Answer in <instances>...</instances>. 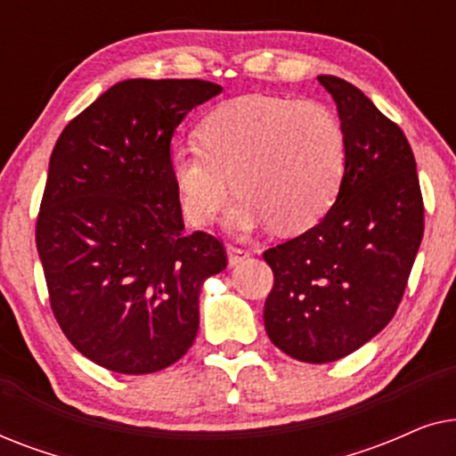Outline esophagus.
<instances>
[{
    "mask_svg": "<svg viewBox=\"0 0 456 456\" xmlns=\"http://www.w3.org/2000/svg\"><path fill=\"white\" fill-rule=\"evenodd\" d=\"M226 251H228V264L232 265V267L242 264V261H245V259L248 257V255H251V251H248V248H245V247H234V245H228Z\"/></svg>",
    "mask_w": 456,
    "mask_h": 456,
    "instance_id": "esophagus-1",
    "label": "esophagus"
}]
</instances>
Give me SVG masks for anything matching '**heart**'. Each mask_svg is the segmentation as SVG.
Here are the masks:
<instances>
[{"mask_svg":"<svg viewBox=\"0 0 456 456\" xmlns=\"http://www.w3.org/2000/svg\"><path fill=\"white\" fill-rule=\"evenodd\" d=\"M199 145L172 151L170 170L183 214L208 226L236 191V230L272 222L298 232L326 216L346 170V136L323 105L273 95H242L199 124Z\"/></svg>","mask_w":456,"mask_h":456,"instance_id":"b5f03b06","label":"heart"}]
</instances>
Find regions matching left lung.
<instances>
[{"mask_svg":"<svg viewBox=\"0 0 456 456\" xmlns=\"http://www.w3.org/2000/svg\"><path fill=\"white\" fill-rule=\"evenodd\" d=\"M346 136V170L320 224L267 248L265 332L303 363L338 361L388 326L423 239V197L407 136L363 91L317 77Z\"/></svg>","mask_w":456,"mask_h":456,"instance_id":"left-lung-1","label":"left lung"}]
</instances>
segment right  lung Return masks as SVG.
Here are the masks:
<instances>
[{
	"instance_id": "1",
	"label": "right lung",
	"mask_w": 456,
	"mask_h": 456,
	"mask_svg": "<svg viewBox=\"0 0 456 456\" xmlns=\"http://www.w3.org/2000/svg\"><path fill=\"white\" fill-rule=\"evenodd\" d=\"M222 93L199 78H130L68 122L55 142L37 251L49 305L78 353L141 376L186 354L205 278L228 265L214 234L184 232L170 170L174 130Z\"/></svg>"
}]
</instances>
